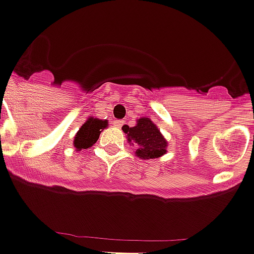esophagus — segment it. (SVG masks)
Wrapping results in <instances>:
<instances>
[{
	"instance_id": "1",
	"label": "esophagus",
	"mask_w": 254,
	"mask_h": 254,
	"mask_svg": "<svg viewBox=\"0 0 254 254\" xmlns=\"http://www.w3.org/2000/svg\"><path fill=\"white\" fill-rule=\"evenodd\" d=\"M122 124H124V122H122V121H115L114 122V126L117 127V128H121Z\"/></svg>"
}]
</instances>
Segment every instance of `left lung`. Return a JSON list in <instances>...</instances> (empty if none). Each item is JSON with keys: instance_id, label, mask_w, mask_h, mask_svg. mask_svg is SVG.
<instances>
[{"instance_id": "left-lung-1", "label": "left lung", "mask_w": 254, "mask_h": 254, "mask_svg": "<svg viewBox=\"0 0 254 254\" xmlns=\"http://www.w3.org/2000/svg\"><path fill=\"white\" fill-rule=\"evenodd\" d=\"M122 130L129 145H135L134 154L140 159H154L167 153L168 140L148 117L138 119L134 127L125 125Z\"/></svg>"}]
</instances>
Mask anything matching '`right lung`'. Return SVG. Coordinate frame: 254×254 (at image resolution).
I'll list each match as a JSON object with an SVG mask.
<instances>
[{"label": "right lung", "instance_id": "right-lung-1", "mask_svg": "<svg viewBox=\"0 0 254 254\" xmlns=\"http://www.w3.org/2000/svg\"><path fill=\"white\" fill-rule=\"evenodd\" d=\"M107 126H109L107 120L94 119V117L87 119L74 137L72 144H74L75 150H82L92 147L99 139L100 133Z\"/></svg>", "mask_w": 254, "mask_h": 254}]
</instances>
